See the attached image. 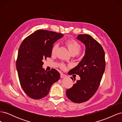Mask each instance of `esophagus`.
Here are the masks:
<instances>
[{"mask_svg": "<svg viewBox=\"0 0 122 122\" xmlns=\"http://www.w3.org/2000/svg\"><path fill=\"white\" fill-rule=\"evenodd\" d=\"M66 76H67V75L64 74H63L62 73H61V78H65V77H66Z\"/></svg>", "mask_w": 122, "mask_h": 122, "instance_id": "34e87169", "label": "esophagus"}]
</instances>
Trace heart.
I'll use <instances>...</instances> for the list:
<instances>
[{"instance_id": "1", "label": "heart", "mask_w": 122, "mask_h": 122, "mask_svg": "<svg viewBox=\"0 0 122 122\" xmlns=\"http://www.w3.org/2000/svg\"><path fill=\"white\" fill-rule=\"evenodd\" d=\"M66 44L71 54H79V51L81 49V46L80 44L76 41L75 40H69L66 42ZM57 47L58 45L57 44H54L53 46L52 50H51V53H52V54H54L56 53ZM61 68L62 69H65L66 68V66L64 64H61Z\"/></svg>"}]
</instances>
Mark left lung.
<instances>
[{
    "mask_svg": "<svg viewBox=\"0 0 122 122\" xmlns=\"http://www.w3.org/2000/svg\"><path fill=\"white\" fill-rule=\"evenodd\" d=\"M77 39L85 45L86 52L78 65L68 73L79 75L80 79L67 90L66 95L72 102L80 103L88 100L98 90L105 71V61L102 47L92 36L81 34Z\"/></svg>",
    "mask_w": 122,
    "mask_h": 122,
    "instance_id": "left-lung-1",
    "label": "left lung"
}]
</instances>
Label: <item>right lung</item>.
Instances as JSON below:
<instances>
[{
  "label": "right lung",
  "instance_id": "right-lung-1",
  "mask_svg": "<svg viewBox=\"0 0 122 122\" xmlns=\"http://www.w3.org/2000/svg\"><path fill=\"white\" fill-rule=\"evenodd\" d=\"M63 36L61 33L40 29L21 43L16 68L21 86L30 98L40 99L46 97L51 86L60 79V74L56 70L47 72L42 68L43 61L51 57L53 44Z\"/></svg>",
  "mask_w": 122,
  "mask_h": 122
}]
</instances>
